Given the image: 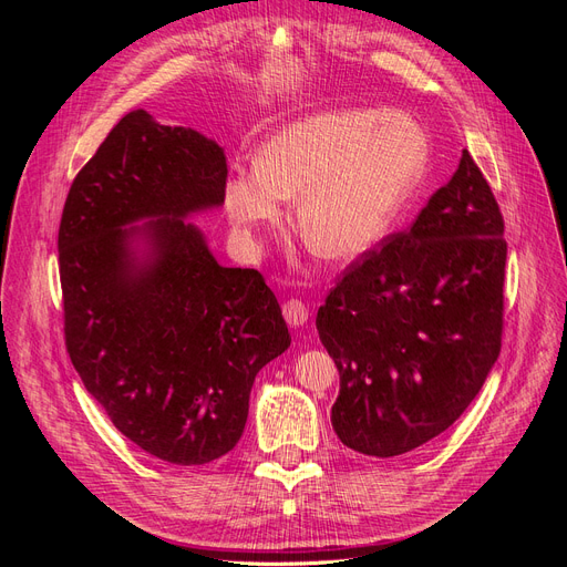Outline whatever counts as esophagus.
I'll list each match as a JSON object with an SVG mask.
<instances>
[{
  "label": "esophagus",
  "mask_w": 567,
  "mask_h": 567,
  "mask_svg": "<svg viewBox=\"0 0 567 567\" xmlns=\"http://www.w3.org/2000/svg\"><path fill=\"white\" fill-rule=\"evenodd\" d=\"M284 319L290 326H302L307 319H310V307H307L302 300H288L284 302Z\"/></svg>",
  "instance_id": "esophagus-1"
}]
</instances>
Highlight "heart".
<instances>
[{"label": "heart", "instance_id": "b5f03b06", "mask_svg": "<svg viewBox=\"0 0 567 567\" xmlns=\"http://www.w3.org/2000/svg\"><path fill=\"white\" fill-rule=\"evenodd\" d=\"M427 136L406 113L326 111L293 120L255 151V173L234 175L225 208L238 238L260 248L296 200V231L319 260L369 252L414 192Z\"/></svg>", "mask_w": 567, "mask_h": 567}]
</instances>
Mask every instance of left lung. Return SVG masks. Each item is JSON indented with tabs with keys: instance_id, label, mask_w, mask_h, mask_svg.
<instances>
[{
	"instance_id": "left-lung-1",
	"label": "left lung",
	"mask_w": 567,
	"mask_h": 567,
	"mask_svg": "<svg viewBox=\"0 0 567 567\" xmlns=\"http://www.w3.org/2000/svg\"><path fill=\"white\" fill-rule=\"evenodd\" d=\"M504 269L502 210L463 151L414 225L354 260L317 312L346 447L400 456L468 409L502 350Z\"/></svg>"
}]
</instances>
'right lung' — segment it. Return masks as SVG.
<instances>
[{
	"instance_id": "1",
	"label": "right lung",
	"mask_w": 567,
	"mask_h": 567,
	"mask_svg": "<svg viewBox=\"0 0 567 567\" xmlns=\"http://www.w3.org/2000/svg\"><path fill=\"white\" fill-rule=\"evenodd\" d=\"M225 188L219 144L140 109L80 169L59 227L71 362L120 433L177 466L236 447L257 371L290 346L262 274L217 265L184 219Z\"/></svg>"
}]
</instances>
